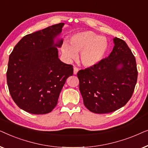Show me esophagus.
<instances>
[{
	"label": "esophagus",
	"instance_id": "34e87169",
	"mask_svg": "<svg viewBox=\"0 0 148 148\" xmlns=\"http://www.w3.org/2000/svg\"><path fill=\"white\" fill-rule=\"evenodd\" d=\"M78 71H79V69L77 68L76 66H74V68H73V73H74V75H76Z\"/></svg>",
	"mask_w": 148,
	"mask_h": 148
}]
</instances>
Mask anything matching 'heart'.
I'll return each mask as SVG.
<instances>
[{"mask_svg": "<svg viewBox=\"0 0 148 148\" xmlns=\"http://www.w3.org/2000/svg\"><path fill=\"white\" fill-rule=\"evenodd\" d=\"M108 42L104 37L92 31L77 33L71 36L69 44H62L61 51L66 60L75 59L81 52L80 60L86 66H92L103 59L108 50Z\"/></svg>", "mask_w": 148, "mask_h": 148, "instance_id": "b5f03b06", "label": "heart"}]
</instances>
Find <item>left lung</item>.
<instances>
[{"instance_id":"left-lung-1","label":"left lung","mask_w":148,"mask_h":148,"mask_svg":"<svg viewBox=\"0 0 148 148\" xmlns=\"http://www.w3.org/2000/svg\"><path fill=\"white\" fill-rule=\"evenodd\" d=\"M114 46L108 57L77 73L85 106L105 114L122 108L130 100L137 79L135 56L123 40L113 38Z\"/></svg>"}]
</instances>
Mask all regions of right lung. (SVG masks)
<instances>
[{
    "mask_svg": "<svg viewBox=\"0 0 148 148\" xmlns=\"http://www.w3.org/2000/svg\"><path fill=\"white\" fill-rule=\"evenodd\" d=\"M64 25L55 24L26 35L9 56L7 80L10 94L20 108L31 114L51 112L66 80L73 74V66L58 58Z\"/></svg>",
    "mask_w": 148,
    "mask_h": 148,
    "instance_id": "add662e5",
    "label": "right lung"
}]
</instances>
